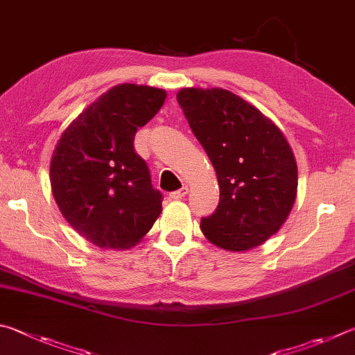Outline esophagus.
Returning a JSON list of instances; mask_svg holds the SVG:
<instances>
[{"instance_id": "34e87169", "label": "esophagus", "mask_w": 355, "mask_h": 355, "mask_svg": "<svg viewBox=\"0 0 355 355\" xmlns=\"http://www.w3.org/2000/svg\"><path fill=\"white\" fill-rule=\"evenodd\" d=\"M188 186H183V188H180V189H177V191H173V192H171V198H173V200H178V198H183L186 194H188Z\"/></svg>"}]
</instances>
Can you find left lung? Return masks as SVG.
I'll use <instances>...</instances> for the list:
<instances>
[{
	"instance_id": "8db88e82",
	"label": "left lung",
	"mask_w": 355,
	"mask_h": 355,
	"mask_svg": "<svg viewBox=\"0 0 355 355\" xmlns=\"http://www.w3.org/2000/svg\"><path fill=\"white\" fill-rule=\"evenodd\" d=\"M177 99L220 186L217 209L202 217L200 230L230 251L263 243L286 222L296 198L298 169L284 135L227 89L183 88Z\"/></svg>"
}]
</instances>
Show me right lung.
<instances>
[{"instance_id":"add662e5","label":"right lung","mask_w":355,"mask_h":355,"mask_svg":"<svg viewBox=\"0 0 355 355\" xmlns=\"http://www.w3.org/2000/svg\"><path fill=\"white\" fill-rule=\"evenodd\" d=\"M164 99L158 88L113 87L63 132L53 153L51 188L63 217L101 248L133 247L163 211L133 141Z\"/></svg>"}]
</instances>
